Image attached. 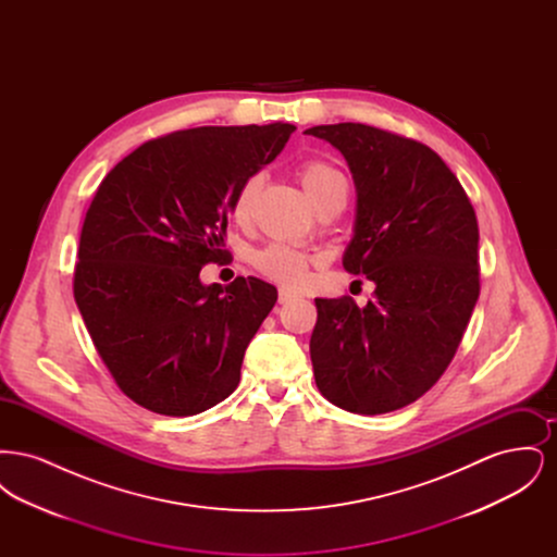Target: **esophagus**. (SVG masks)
Masks as SVG:
<instances>
[{"mask_svg": "<svg viewBox=\"0 0 557 557\" xmlns=\"http://www.w3.org/2000/svg\"><path fill=\"white\" fill-rule=\"evenodd\" d=\"M298 298V294L296 292L286 290V288H280V294H277V300H280V305H286V302H292V300H296Z\"/></svg>", "mask_w": 557, "mask_h": 557, "instance_id": "34e87169", "label": "esophagus"}]
</instances>
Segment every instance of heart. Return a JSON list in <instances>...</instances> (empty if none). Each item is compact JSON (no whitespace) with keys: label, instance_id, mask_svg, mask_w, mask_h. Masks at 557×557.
<instances>
[{"label":"heart","instance_id":"1","mask_svg":"<svg viewBox=\"0 0 557 557\" xmlns=\"http://www.w3.org/2000/svg\"><path fill=\"white\" fill-rule=\"evenodd\" d=\"M296 175L305 187L307 196L321 211L330 205H343L348 198V180L345 173L332 164L330 160L307 159L302 160L296 169ZM263 187V175L252 173L239 184L234 198H232V216L238 223H246L252 207L257 202V196ZM318 261L315 255L300 250L290 244H267L252 255V265L263 273L267 280L282 284L286 288H302L309 280V269Z\"/></svg>","mask_w":557,"mask_h":557}]
</instances>
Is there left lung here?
Here are the masks:
<instances>
[{
  "label": "left lung",
  "instance_id": "8db88e82",
  "mask_svg": "<svg viewBox=\"0 0 557 557\" xmlns=\"http://www.w3.org/2000/svg\"><path fill=\"white\" fill-rule=\"evenodd\" d=\"M305 133L330 141L350 166L357 219L343 265L375 284L363 309L350 296L315 298V384L350 413L397 411L438 382L472 318L476 212L422 141L361 123Z\"/></svg>",
  "mask_w": 557,
  "mask_h": 557
}]
</instances>
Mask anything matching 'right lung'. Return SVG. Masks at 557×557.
<instances>
[{
  "label": "right lung",
  "mask_w": 557,
  "mask_h": 557,
  "mask_svg": "<svg viewBox=\"0 0 557 557\" xmlns=\"http://www.w3.org/2000/svg\"><path fill=\"white\" fill-rule=\"evenodd\" d=\"M294 125L196 127L141 144L98 187L81 230L73 292L116 386L160 416L230 397L246 346L277 300L257 277L202 286L225 263L232 198Z\"/></svg>",
  "instance_id": "right-lung-1"
}]
</instances>
